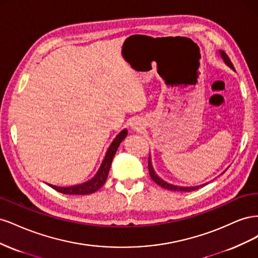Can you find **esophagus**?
<instances>
[{"label":"esophagus","instance_id":"34e87169","mask_svg":"<svg viewBox=\"0 0 258 258\" xmlns=\"http://www.w3.org/2000/svg\"><path fill=\"white\" fill-rule=\"evenodd\" d=\"M140 126V123H139V121H135V123L132 124V128H135V129H138V127Z\"/></svg>","mask_w":258,"mask_h":258}]
</instances>
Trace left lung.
Returning a JSON list of instances; mask_svg holds the SVG:
<instances>
[{
    "label": "left lung",
    "mask_w": 258,
    "mask_h": 258,
    "mask_svg": "<svg viewBox=\"0 0 258 258\" xmlns=\"http://www.w3.org/2000/svg\"><path fill=\"white\" fill-rule=\"evenodd\" d=\"M218 52H220V56L221 58L223 59L224 63L229 67L231 70H233L235 71V68H233L231 61L229 60L227 54L225 53L224 50H218ZM148 171H150V175L151 177L153 178V181L156 182V184H158L159 186H161L162 188H166V189H169V190H174V191H192V190H196L198 188H200V187L207 185L208 183H205V184H201V185H198V186H177V185H173V184H170V183H167L166 181H163V179L161 177H159L157 175V173L155 172V170L153 168V165H152V158H151V155L150 157H148ZM226 171V170H225ZM225 171L223 173H225ZM222 173V174H223Z\"/></svg>",
    "instance_id": "8db88e82"
}]
</instances>
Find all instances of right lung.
<instances>
[{
  "label": "right lung",
  "instance_id": "right-lung-1",
  "mask_svg": "<svg viewBox=\"0 0 258 258\" xmlns=\"http://www.w3.org/2000/svg\"><path fill=\"white\" fill-rule=\"evenodd\" d=\"M127 135H128V130L123 129L119 132L118 135L116 136V138L113 140L112 144L110 145L108 150L106 151L104 159H103L102 163H101L99 170L97 171L96 175L92 178H90L89 181L82 183V184L73 185V186H68V187L54 186L51 184H48V185L50 187H52L54 190H57L62 194H66V195H88V194H92V192L97 191L99 188H101V187L104 185L117 148H118V146L122 142V140L127 137Z\"/></svg>",
  "mask_w": 258,
  "mask_h": 258
}]
</instances>
